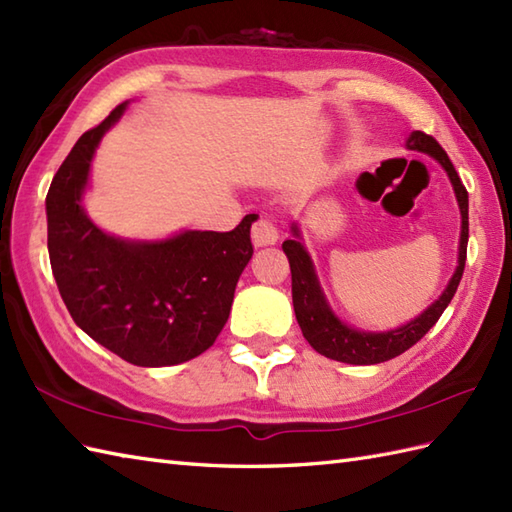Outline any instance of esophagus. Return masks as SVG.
I'll return each mask as SVG.
<instances>
[{
  "instance_id": "1",
  "label": "esophagus",
  "mask_w": 512,
  "mask_h": 512,
  "mask_svg": "<svg viewBox=\"0 0 512 512\" xmlns=\"http://www.w3.org/2000/svg\"><path fill=\"white\" fill-rule=\"evenodd\" d=\"M251 231H253L255 246H270V244H275L277 237H279L275 222H272L270 218H264V216L257 218L253 222V229Z\"/></svg>"
}]
</instances>
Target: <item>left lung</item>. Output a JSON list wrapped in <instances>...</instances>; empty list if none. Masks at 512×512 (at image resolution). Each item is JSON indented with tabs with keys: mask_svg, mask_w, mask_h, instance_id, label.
<instances>
[{
	"mask_svg": "<svg viewBox=\"0 0 512 512\" xmlns=\"http://www.w3.org/2000/svg\"><path fill=\"white\" fill-rule=\"evenodd\" d=\"M410 150H419L430 154L438 163L443 165L445 172L451 178V185H454V192L460 205L462 213V231H460V253H458V268L451 277L441 299L434 301L427 310L414 318L412 323L403 325L399 329L386 331V334H364V331H355L347 325H342L340 320L329 310L323 292H320V285L316 279V272L312 266L310 255L305 253L303 244L299 242V229L296 224L292 227V240L283 242V253L290 261V272H292V303H294V314L299 320V327L303 331L305 340L312 344V347L325 355L329 360L347 362V364H379L397 358L403 351H408L412 344H417L427 331H430L436 320L441 318L445 307L454 299L458 290V283L462 279V272H465V261H467V242H469V194L465 185H462L460 176L454 168V163L449 161L447 152L441 148V144L432 137L417 130L408 139Z\"/></svg>",
	"mask_w": 512,
	"mask_h": 512,
	"instance_id": "left-lung-1",
	"label": "left lung"
}]
</instances>
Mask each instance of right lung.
Returning <instances> with one entry per match:
<instances>
[{
  "label": "right lung",
  "instance_id": "right-lung-1",
  "mask_svg": "<svg viewBox=\"0 0 512 512\" xmlns=\"http://www.w3.org/2000/svg\"><path fill=\"white\" fill-rule=\"evenodd\" d=\"M126 109L89 128L54 174L45 198L47 251L74 323L135 366H170L207 351L227 323L235 285L253 257L255 213L233 231H185L165 242H124L82 209L89 165Z\"/></svg>",
  "mask_w": 512,
  "mask_h": 512
}]
</instances>
